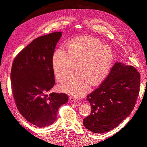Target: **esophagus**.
Here are the masks:
<instances>
[{
	"mask_svg": "<svg viewBox=\"0 0 147 147\" xmlns=\"http://www.w3.org/2000/svg\"><path fill=\"white\" fill-rule=\"evenodd\" d=\"M69 100L72 102H77L78 100L77 98H76V97H75L74 96H70L69 97Z\"/></svg>",
	"mask_w": 147,
	"mask_h": 147,
	"instance_id": "esophagus-1",
	"label": "esophagus"
}]
</instances>
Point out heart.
<instances>
[{"instance_id":"obj_1","label":"heart","mask_w":147,"mask_h":147,"mask_svg":"<svg viewBox=\"0 0 147 147\" xmlns=\"http://www.w3.org/2000/svg\"><path fill=\"white\" fill-rule=\"evenodd\" d=\"M68 50L57 48L53 56V65L57 78L63 80L73 72L78 63L80 72L60 84L61 90L74 97H82L92 83H100L107 77L114 62L110 47L96 38L82 37L71 40Z\"/></svg>"}]
</instances>
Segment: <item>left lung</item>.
I'll use <instances>...</instances> for the list:
<instances>
[{
    "mask_svg": "<svg viewBox=\"0 0 147 147\" xmlns=\"http://www.w3.org/2000/svg\"><path fill=\"white\" fill-rule=\"evenodd\" d=\"M140 80L134 67L116 62L99 87L87 96L91 112L83 120L84 127L95 133L116 127L134 108Z\"/></svg>",
    "mask_w": 147,
    "mask_h": 147,
    "instance_id": "left-lung-1",
    "label": "left lung"
}]
</instances>
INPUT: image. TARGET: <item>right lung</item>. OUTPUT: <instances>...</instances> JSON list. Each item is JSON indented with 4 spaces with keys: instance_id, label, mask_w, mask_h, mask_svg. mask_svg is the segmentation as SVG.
Wrapping results in <instances>:
<instances>
[{
    "instance_id": "right-lung-1",
    "label": "right lung",
    "mask_w": 147,
    "mask_h": 147,
    "mask_svg": "<svg viewBox=\"0 0 147 147\" xmlns=\"http://www.w3.org/2000/svg\"><path fill=\"white\" fill-rule=\"evenodd\" d=\"M62 32L34 39L13 61L10 79L16 107L38 127L53 124L60 107L68 101L64 93H49L55 84L53 56Z\"/></svg>"
}]
</instances>
